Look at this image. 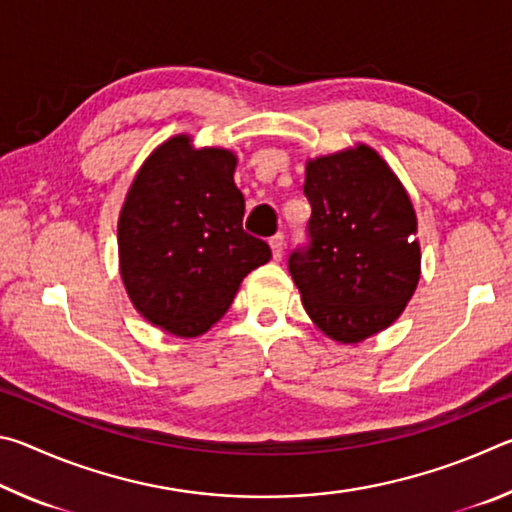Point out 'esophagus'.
Instances as JSON below:
<instances>
[{"label":"esophagus","instance_id":"esophagus-1","mask_svg":"<svg viewBox=\"0 0 512 512\" xmlns=\"http://www.w3.org/2000/svg\"><path fill=\"white\" fill-rule=\"evenodd\" d=\"M268 244H271L273 259H277V262H280L282 255H284V235H282V232H277V235H273Z\"/></svg>","mask_w":512,"mask_h":512}]
</instances>
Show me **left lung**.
I'll return each mask as SVG.
<instances>
[{
  "instance_id": "1",
  "label": "left lung",
  "mask_w": 512,
  "mask_h": 512,
  "mask_svg": "<svg viewBox=\"0 0 512 512\" xmlns=\"http://www.w3.org/2000/svg\"><path fill=\"white\" fill-rule=\"evenodd\" d=\"M307 241L289 273L309 318L359 343L402 314L420 280L418 221L409 194L368 146L307 164Z\"/></svg>"
}]
</instances>
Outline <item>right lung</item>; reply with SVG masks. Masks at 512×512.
I'll list each match as a JSON object with an SVG mask.
<instances>
[{
    "mask_svg": "<svg viewBox=\"0 0 512 512\" xmlns=\"http://www.w3.org/2000/svg\"><path fill=\"white\" fill-rule=\"evenodd\" d=\"M230 151L171 137L142 164L121 207L119 264L135 309L176 336L210 329L239 284L271 259L244 230L246 201Z\"/></svg>",
    "mask_w": 512,
    "mask_h": 512,
    "instance_id": "add662e5",
    "label": "right lung"
}]
</instances>
